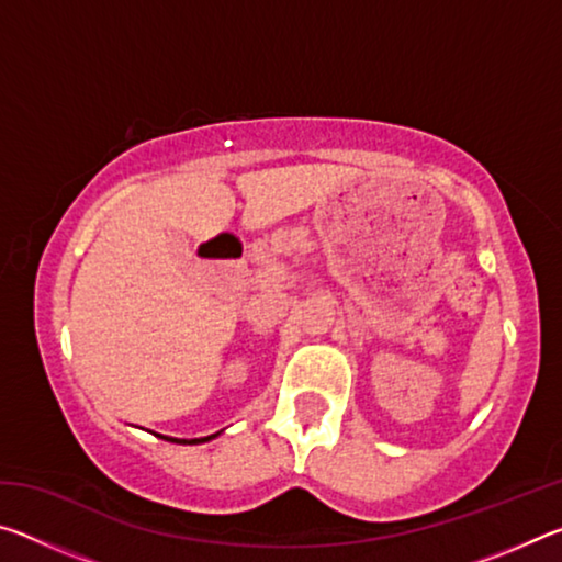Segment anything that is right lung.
Wrapping results in <instances>:
<instances>
[{
	"mask_svg": "<svg viewBox=\"0 0 562 562\" xmlns=\"http://www.w3.org/2000/svg\"><path fill=\"white\" fill-rule=\"evenodd\" d=\"M221 434V431H217ZM217 434H211V436H203V439H170V436H160V439H166V441H173V443H188V446H193V443H205V441H211V439H215ZM158 436V434H156Z\"/></svg>",
	"mask_w": 562,
	"mask_h": 562,
	"instance_id": "obj_1",
	"label": "right lung"
}]
</instances>
